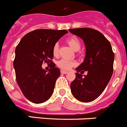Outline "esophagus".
<instances>
[{"label":"esophagus","mask_w":127,"mask_h":127,"mask_svg":"<svg viewBox=\"0 0 127 127\" xmlns=\"http://www.w3.org/2000/svg\"><path fill=\"white\" fill-rule=\"evenodd\" d=\"M60 72H61L62 74H67V73H68V72L65 71V70H60Z\"/></svg>","instance_id":"34e87169"}]
</instances>
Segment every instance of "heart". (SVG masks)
Listing matches in <instances>:
<instances>
[{
	"mask_svg": "<svg viewBox=\"0 0 127 127\" xmlns=\"http://www.w3.org/2000/svg\"><path fill=\"white\" fill-rule=\"evenodd\" d=\"M66 41L68 44L75 51H77L80 49L81 44V41H79V39L77 37H70L67 38ZM58 51H59V45L58 43H55L53 46V55L55 57H57L58 55ZM57 65L60 69H63V70H69L71 67L76 65V62L74 61L66 59V58H62L58 62Z\"/></svg>",
	"mask_w": 127,
	"mask_h": 127,
	"instance_id": "b5f03b06",
	"label": "heart"
}]
</instances>
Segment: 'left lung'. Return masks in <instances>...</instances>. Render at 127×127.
<instances>
[{
    "label": "left lung",
    "instance_id": "1",
    "mask_svg": "<svg viewBox=\"0 0 127 127\" xmlns=\"http://www.w3.org/2000/svg\"><path fill=\"white\" fill-rule=\"evenodd\" d=\"M81 38L86 46L85 60L76 68V78L70 84L74 97L84 102L98 98L106 88L113 72L114 53L109 41L102 33L91 28L69 30ZM88 72L82 75L79 71Z\"/></svg>",
    "mask_w": 127,
    "mask_h": 127
}]
</instances>
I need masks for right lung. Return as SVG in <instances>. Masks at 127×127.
<instances>
[{
    "label": "right lung",
    "mask_w": 127,
    "mask_h": 127,
    "mask_svg": "<svg viewBox=\"0 0 127 127\" xmlns=\"http://www.w3.org/2000/svg\"><path fill=\"white\" fill-rule=\"evenodd\" d=\"M67 32L65 30H35L27 33L16 48L13 65L16 82L30 102L41 104L52 95L60 75V69L52 61L53 46ZM44 63L50 65L48 72L42 68Z\"/></svg>",
    "instance_id": "right-lung-1"
}]
</instances>
